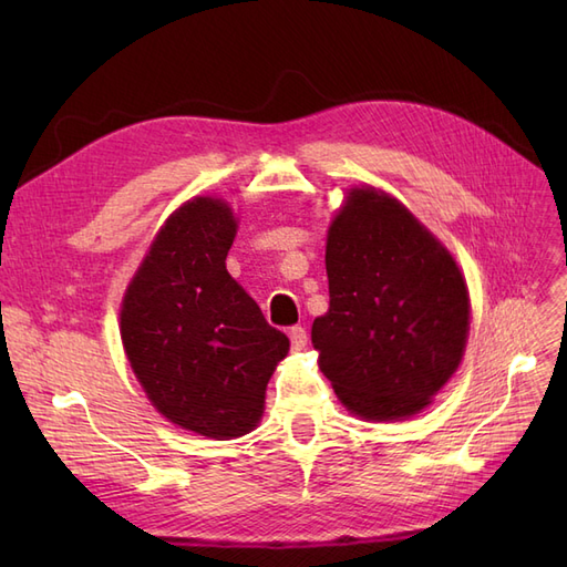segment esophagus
<instances>
[{
    "instance_id": "esophagus-1",
    "label": "esophagus",
    "mask_w": 567,
    "mask_h": 567,
    "mask_svg": "<svg viewBox=\"0 0 567 567\" xmlns=\"http://www.w3.org/2000/svg\"><path fill=\"white\" fill-rule=\"evenodd\" d=\"M288 338H290V348H293L296 352L305 350V346H307V331L302 329V326H293V329L288 331Z\"/></svg>"
}]
</instances>
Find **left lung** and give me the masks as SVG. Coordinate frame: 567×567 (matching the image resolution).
I'll use <instances>...</instances> for the list:
<instances>
[{"label":"left lung","instance_id":"8db88e82","mask_svg":"<svg viewBox=\"0 0 567 567\" xmlns=\"http://www.w3.org/2000/svg\"><path fill=\"white\" fill-rule=\"evenodd\" d=\"M326 274L312 346L340 404L371 423L419 414L466 352L471 298L454 255L402 200L362 184L331 217Z\"/></svg>","mask_w":567,"mask_h":567}]
</instances>
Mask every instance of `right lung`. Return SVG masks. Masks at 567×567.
I'll use <instances>...</instances> for the list:
<instances>
[{
    "label": "right lung",
    "mask_w": 567,
    "mask_h": 567,
    "mask_svg": "<svg viewBox=\"0 0 567 567\" xmlns=\"http://www.w3.org/2000/svg\"><path fill=\"white\" fill-rule=\"evenodd\" d=\"M234 208L194 196L169 215L120 302V340L148 402L182 431L234 440L265 414L290 342L227 271Z\"/></svg>",
    "instance_id": "obj_1"
}]
</instances>
